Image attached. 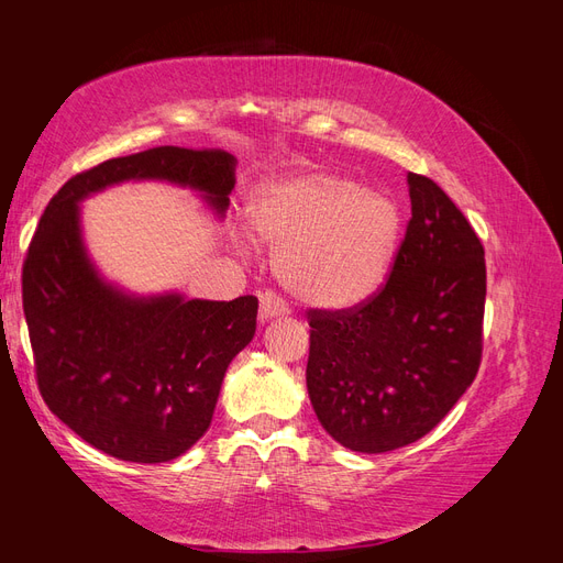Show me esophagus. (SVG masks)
I'll list each match as a JSON object with an SVG mask.
<instances>
[{"label": "esophagus", "mask_w": 563, "mask_h": 563, "mask_svg": "<svg viewBox=\"0 0 563 563\" xmlns=\"http://www.w3.org/2000/svg\"><path fill=\"white\" fill-rule=\"evenodd\" d=\"M286 314H288V305L277 294L265 291L261 296V321L263 323L269 321V319H275V317H286Z\"/></svg>", "instance_id": "obj_1"}]
</instances>
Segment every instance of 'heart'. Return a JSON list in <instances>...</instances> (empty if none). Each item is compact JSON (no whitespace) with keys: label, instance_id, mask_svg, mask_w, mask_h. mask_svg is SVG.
I'll return each instance as SVG.
<instances>
[{"label":"heart","instance_id":"obj_1","mask_svg":"<svg viewBox=\"0 0 563 563\" xmlns=\"http://www.w3.org/2000/svg\"><path fill=\"white\" fill-rule=\"evenodd\" d=\"M246 218L263 242L277 246L275 272L288 291L333 310L378 291L404 234L395 197L327 168L263 180L249 197Z\"/></svg>","mask_w":563,"mask_h":563}]
</instances>
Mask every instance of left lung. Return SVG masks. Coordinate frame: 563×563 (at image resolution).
Masks as SVG:
<instances>
[{
  "label": "left lung",
  "instance_id": "obj_1",
  "mask_svg": "<svg viewBox=\"0 0 563 563\" xmlns=\"http://www.w3.org/2000/svg\"><path fill=\"white\" fill-rule=\"evenodd\" d=\"M411 220L378 296L310 310L308 391L338 444L387 453L441 422L482 362L484 246L441 187L408 174Z\"/></svg>",
  "mask_w": 563,
  "mask_h": 563
}]
</instances>
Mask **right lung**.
<instances>
[{
  "label": "right lung",
  "mask_w": 563,
  "mask_h": 563,
  "mask_svg": "<svg viewBox=\"0 0 563 563\" xmlns=\"http://www.w3.org/2000/svg\"><path fill=\"white\" fill-rule=\"evenodd\" d=\"M236 159L152 147L67 180L48 201L23 265V312L51 413L129 463H168L209 430L230 362L255 335L258 298L135 296L108 282L84 242L79 203L112 185L187 187L225 218Z\"/></svg>",
  "instance_id": "obj_1"
}]
</instances>
